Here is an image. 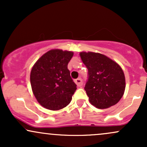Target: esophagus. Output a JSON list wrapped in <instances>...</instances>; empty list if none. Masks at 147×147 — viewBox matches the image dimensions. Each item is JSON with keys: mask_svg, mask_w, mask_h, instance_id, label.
<instances>
[{"mask_svg": "<svg viewBox=\"0 0 147 147\" xmlns=\"http://www.w3.org/2000/svg\"><path fill=\"white\" fill-rule=\"evenodd\" d=\"M75 84H77V86L78 87L82 86V79L81 78H78V79H75Z\"/></svg>", "mask_w": 147, "mask_h": 147, "instance_id": "obj_1", "label": "esophagus"}]
</instances>
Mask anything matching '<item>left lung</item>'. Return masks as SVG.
I'll list each match as a JSON object with an SVG mask.
<instances>
[{
    "mask_svg": "<svg viewBox=\"0 0 147 147\" xmlns=\"http://www.w3.org/2000/svg\"><path fill=\"white\" fill-rule=\"evenodd\" d=\"M79 55L88 70L84 89L90 104L100 109L115 105L126 87L125 76L120 65L100 53L82 52Z\"/></svg>",
    "mask_w": 147,
    "mask_h": 147,
    "instance_id": "8db88e82",
    "label": "left lung"
}]
</instances>
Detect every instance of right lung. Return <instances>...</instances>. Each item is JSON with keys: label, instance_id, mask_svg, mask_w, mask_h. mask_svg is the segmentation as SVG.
I'll return each instance as SVG.
<instances>
[{"label": "right lung", "instance_id": "add662e5", "mask_svg": "<svg viewBox=\"0 0 147 147\" xmlns=\"http://www.w3.org/2000/svg\"><path fill=\"white\" fill-rule=\"evenodd\" d=\"M70 51L49 50L36 61L30 72V83L37 102L43 107L57 111L68 106L77 89L68 64L73 56Z\"/></svg>", "mask_w": 147, "mask_h": 147}]
</instances>
